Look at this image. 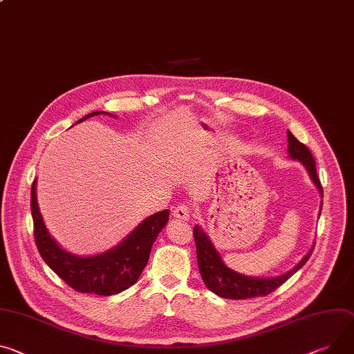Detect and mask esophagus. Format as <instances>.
Returning a JSON list of instances; mask_svg holds the SVG:
<instances>
[{
  "mask_svg": "<svg viewBox=\"0 0 354 354\" xmlns=\"http://www.w3.org/2000/svg\"><path fill=\"white\" fill-rule=\"evenodd\" d=\"M172 216L176 217V218H180V220H187L189 216H190V207L185 203H180L176 207H174Z\"/></svg>",
  "mask_w": 354,
  "mask_h": 354,
  "instance_id": "esophagus-1",
  "label": "esophagus"
}]
</instances>
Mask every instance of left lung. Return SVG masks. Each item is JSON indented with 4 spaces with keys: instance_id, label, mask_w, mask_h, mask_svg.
<instances>
[{
    "instance_id": "left-lung-1",
    "label": "left lung",
    "mask_w": 354,
    "mask_h": 354,
    "mask_svg": "<svg viewBox=\"0 0 354 354\" xmlns=\"http://www.w3.org/2000/svg\"><path fill=\"white\" fill-rule=\"evenodd\" d=\"M288 142H289L288 145L289 156L301 160V162L305 165V168L308 169L312 180L320 190V194L324 195V189H322V185H320V180L316 172L315 158L312 156L309 148L305 144L299 142L289 131H288ZM194 237L196 244L198 266H199V271L203 278V282L212 292L227 299H247V298L270 295L286 279L291 278L299 268H302L306 264L315 247L313 245L310 251L304 257L302 261H299V264L289 272L277 278H252V277H245L239 272H234L233 270L224 266L218 252L216 251L209 237L203 233V230L199 226H195Z\"/></svg>"
}]
</instances>
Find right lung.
Returning <instances> with one entry per match:
<instances>
[{
  "label": "right lung",
  "mask_w": 354,
  "mask_h": 354,
  "mask_svg": "<svg viewBox=\"0 0 354 354\" xmlns=\"http://www.w3.org/2000/svg\"><path fill=\"white\" fill-rule=\"evenodd\" d=\"M97 114L102 111L90 113L83 120ZM30 212L35 244L49 268L75 291L103 297L118 294L137 282L148 263L153 241L169 218V210L158 212L147 217L115 248L94 257H76L62 250L49 236L37 202V180L30 187Z\"/></svg>",
  "instance_id": "add662e5"
}]
</instances>
